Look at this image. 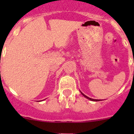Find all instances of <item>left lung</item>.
Returning <instances> with one entry per match:
<instances>
[{
  "instance_id": "1",
  "label": "left lung",
  "mask_w": 134,
  "mask_h": 134,
  "mask_svg": "<svg viewBox=\"0 0 134 134\" xmlns=\"http://www.w3.org/2000/svg\"><path fill=\"white\" fill-rule=\"evenodd\" d=\"M81 93H82V94H83V96H84L85 97H86V98H88V99H90V100H92V101H99L98 100H96V99H93V98H90V97H87V96L86 95H85L84 94H83V93H82V92H81Z\"/></svg>"
}]
</instances>
